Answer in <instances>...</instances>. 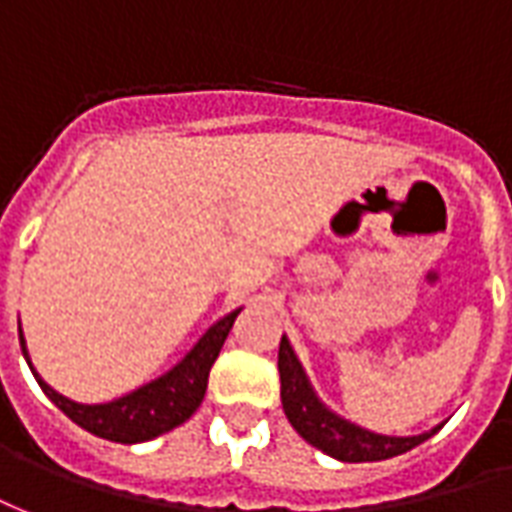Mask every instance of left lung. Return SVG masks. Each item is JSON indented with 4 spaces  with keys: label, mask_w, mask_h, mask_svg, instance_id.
<instances>
[{
    "label": "left lung",
    "mask_w": 512,
    "mask_h": 512,
    "mask_svg": "<svg viewBox=\"0 0 512 512\" xmlns=\"http://www.w3.org/2000/svg\"><path fill=\"white\" fill-rule=\"evenodd\" d=\"M278 374H281L283 412L289 417V423L294 425V431L308 445L319 447L322 453L333 455L346 464L393 458V455H401L412 447L423 445L425 439H431L439 431V428H431L420 436H384L365 431L360 425L338 417L333 409H327L316 398L286 335L281 338V349H278Z\"/></svg>",
    "instance_id": "left-lung-1"
}]
</instances>
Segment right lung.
Listing matches in <instances>:
<instances>
[{
    "instance_id": "add662e5",
    "label": "right lung",
    "mask_w": 512,
    "mask_h": 512,
    "mask_svg": "<svg viewBox=\"0 0 512 512\" xmlns=\"http://www.w3.org/2000/svg\"><path fill=\"white\" fill-rule=\"evenodd\" d=\"M237 311L223 316L201 335L199 343L190 349L182 363L171 368L169 374H163L155 382L138 387L133 393L122 395L117 401L108 404H76L65 395H59L54 387H48L40 374H37L32 363H29V352H26V341L21 335V352H24L26 363L32 368L37 384L43 387V393L62 409V412L81 428H87L89 434L100 436V439H111V442H122V445H136V442H149L155 436L166 434L171 428H177L188 420L190 414L199 409L207 393V379H210L212 363L218 360L220 346L229 335L231 324L237 319Z\"/></svg>"
}]
</instances>
